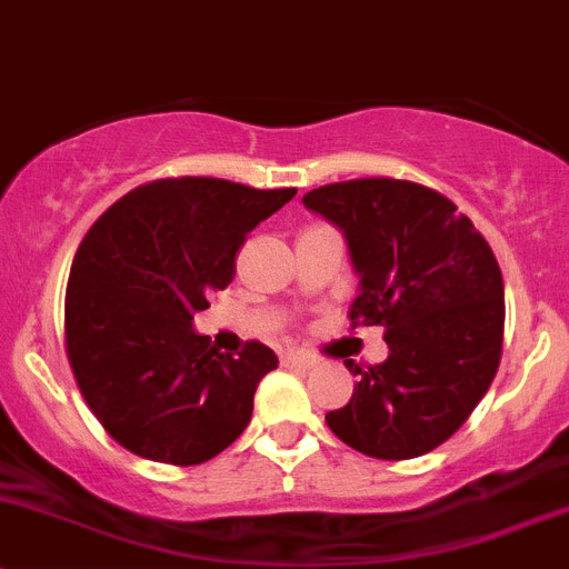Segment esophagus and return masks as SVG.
<instances>
[{"instance_id": "esophagus-1", "label": "esophagus", "mask_w": 569, "mask_h": 569, "mask_svg": "<svg viewBox=\"0 0 569 569\" xmlns=\"http://www.w3.org/2000/svg\"><path fill=\"white\" fill-rule=\"evenodd\" d=\"M282 365L284 367H303V370H309V367L315 365V359L309 353H296V350H290V353L282 356Z\"/></svg>"}]
</instances>
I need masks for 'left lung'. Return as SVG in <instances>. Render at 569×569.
Wrapping results in <instances>:
<instances>
[{"label":"left lung","instance_id":"8db88e82","mask_svg":"<svg viewBox=\"0 0 569 569\" xmlns=\"http://www.w3.org/2000/svg\"><path fill=\"white\" fill-rule=\"evenodd\" d=\"M337 224L359 277L350 326H383L389 359L359 367L353 397L328 411L333 436L378 460L432 452L493 383L503 279L493 249L458 204L411 180L365 178L303 194Z\"/></svg>","mask_w":569,"mask_h":569}]
</instances>
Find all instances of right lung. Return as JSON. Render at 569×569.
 <instances>
[{
	"mask_svg": "<svg viewBox=\"0 0 569 569\" xmlns=\"http://www.w3.org/2000/svg\"><path fill=\"white\" fill-rule=\"evenodd\" d=\"M296 189L219 178L139 186L90 227L66 292V348L81 397L128 452L197 466L224 452L279 359L262 342L221 353L194 331L208 296L236 277V254Z\"/></svg>",
	"mask_w": 569,
	"mask_h": 569,
	"instance_id": "1",
	"label": "right lung"
}]
</instances>
